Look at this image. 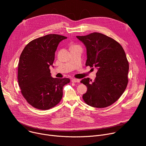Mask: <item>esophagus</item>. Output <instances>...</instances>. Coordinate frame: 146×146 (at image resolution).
I'll return each mask as SVG.
<instances>
[{"mask_svg": "<svg viewBox=\"0 0 146 146\" xmlns=\"http://www.w3.org/2000/svg\"><path fill=\"white\" fill-rule=\"evenodd\" d=\"M72 82H73V83H79L80 80L77 79H72Z\"/></svg>", "mask_w": 146, "mask_h": 146, "instance_id": "1", "label": "esophagus"}]
</instances>
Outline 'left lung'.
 Wrapping results in <instances>:
<instances>
[{
	"label": "left lung",
	"instance_id": "1",
	"mask_svg": "<svg viewBox=\"0 0 146 146\" xmlns=\"http://www.w3.org/2000/svg\"><path fill=\"white\" fill-rule=\"evenodd\" d=\"M87 50L86 66L98 68L96 77L80 82L88 88L83 99L95 108H105L115 102L125 91L128 82L129 63L119 43L99 33L76 36Z\"/></svg>",
	"mask_w": 146,
	"mask_h": 146
}]
</instances>
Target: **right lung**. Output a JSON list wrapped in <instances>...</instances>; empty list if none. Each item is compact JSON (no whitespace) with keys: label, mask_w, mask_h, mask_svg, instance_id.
<instances>
[{"label":"right lung","mask_w":146,"mask_h":146,"mask_svg":"<svg viewBox=\"0 0 146 146\" xmlns=\"http://www.w3.org/2000/svg\"><path fill=\"white\" fill-rule=\"evenodd\" d=\"M67 37L48 34L30 41L23 50L18 63V80L22 96L36 109L47 110L56 106L63 97L68 78H53L50 66L54 60L60 41Z\"/></svg>","instance_id":"right-lung-1"}]
</instances>
